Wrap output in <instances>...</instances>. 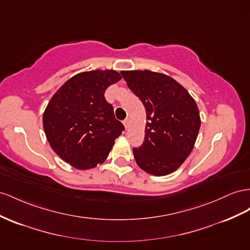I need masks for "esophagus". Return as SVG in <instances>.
<instances>
[{"label":"esophagus","mask_w":250,"mask_h":250,"mask_svg":"<svg viewBox=\"0 0 250 250\" xmlns=\"http://www.w3.org/2000/svg\"><path fill=\"white\" fill-rule=\"evenodd\" d=\"M123 124H124L125 128H128V125H129V120H128V119H125V120L123 121Z\"/></svg>","instance_id":"obj_1"}]
</instances>
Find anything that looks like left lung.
<instances>
[{
	"label": "left lung",
	"instance_id": "left-lung-1",
	"mask_svg": "<svg viewBox=\"0 0 250 250\" xmlns=\"http://www.w3.org/2000/svg\"><path fill=\"white\" fill-rule=\"evenodd\" d=\"M129 89L143 103L145 138L133 147L137 164L153 175H166L189 156L201 126L198 106L178 82L150 70L121 72Z\"/></svg>",
	"mask_w": 250,
	"mask_h": 250
}]
</instances>
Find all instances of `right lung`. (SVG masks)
I'll return each mask as SVG.
<instances>
[{"label":"right lung","mask_w":250,"mask_h":250,"mask_svg":"<svg viewBox=\"0 0 250 250\" xmlns=\"http://www.w3.org/2000/svg\"><path fill=\"white\" fill-rule=\"evenodd\" d=\"M121 80L114 70L81 72L51 98L43 114L46 138L58 156L79 169L102 163L123 130L105 90Z\"/></svg>","instance_id":"1"}]
</instances>
